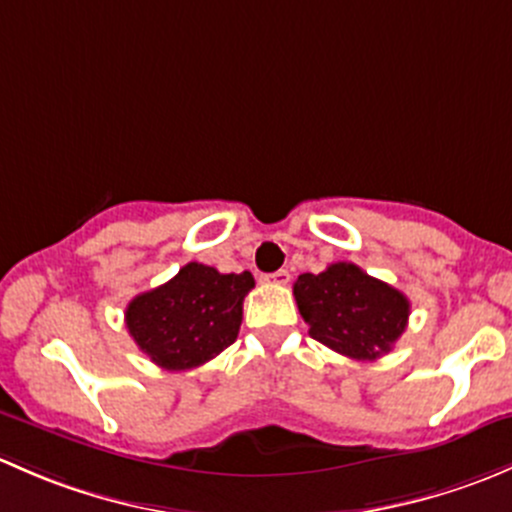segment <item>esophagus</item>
I'll return each instance as SVG.
<instances>
[{
	"instance_id": "esophagus-1",
	"label": "esophagus",
	"mask_w": 512,
	"mask_h": 512,
	"mask_svg": "<svg viewBox=\"0 0 512 512\" xmlns=\"http://www.w3.org/2000/svg\"><path fill=\"white\" fill-rule=\"evenodd\" d=\"M263 281L276 283V286H286V283L291 281V273H288L286 268H281V271H276V273H266V276H263Z\"/></svg>"
}]
</instances>
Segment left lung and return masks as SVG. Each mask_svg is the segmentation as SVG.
Here are the masks:
<instances>
[{
    "mask_svg": "<svg viewBox=\"0 0 512 512\" xmlns=\"http://www.w3.org/2000/svg\"><path fill=\"white\" fill-rule=\"evenodd\" d=\"M295 303L310 337L352 360L387 355L407 328L409 298L360 266L337 261L323 273H303L293 283Z\"/></svg>",
    "mask_w": 512,
    "mask_h": 512,
    "instance_id": "1",
    "label": "left lung"
}]
</instances>
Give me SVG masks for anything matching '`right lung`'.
I'll return each instance as SVG.
<instances>
[{
  "mask_svg": "<svg viewBox=\"0 0 512 512\" xmlns=\"http://www.w3.org/2000/svg\"><path fill=\"white\" fill-rule=\"evenodd\" d=\"M251 288L249 271L219 273L192 261L162 286L135 295L125 308V325L157 367L192 370L236 340Z\"/></svg>",
  "mask_w": 512,
  "mask_h": 512,
  "instance_id": "obj_1",
  "label": "right lung"
}]
</instances>
